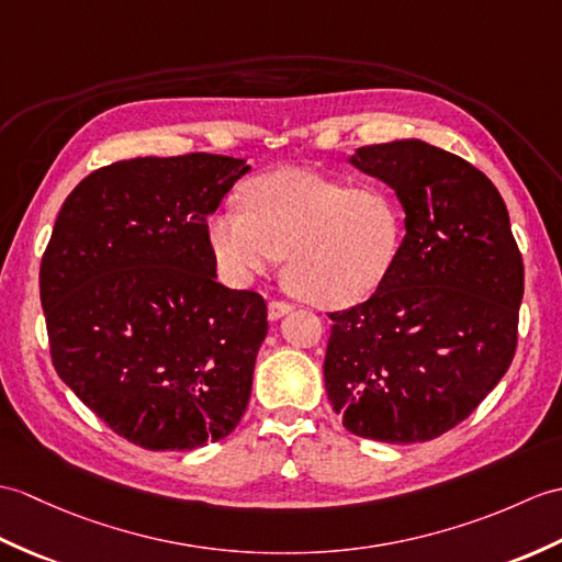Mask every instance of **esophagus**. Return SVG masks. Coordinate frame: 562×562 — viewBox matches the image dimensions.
<instances>
[{
  "label": "esophagus",
  "instance_id": "1",
  "mask_svg": "<svg viewBox=\"0 0 562 562\" xmlns=\"http://www.w3.org/2000/svg\"><path fill=\"white\" fill-rule=\"evenodd\" d=\"M294 308L292 302H282V299H272V302L268 304V318L270 321H278L282 316H286Z\"/></svg>",
  "mask_w": 562,
  "mask_h": 562
}]
</instances>
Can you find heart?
I'll list each match as a JSON object with an SVG mask.
<instances>
[{"label": "heart", "mask_w": 562, "mask_h": 562, "mask_svg": "<svg viewBox=\"0 0 562 562\" xmlns=\"http://www.w3.org/2000/svg\"><path fill=\"white\" fill-rule=\"evenodd\" d=\"M244 207H222L211 220L222 268L246 280L284 256L286 282L321 306L355 304L375 292L404 237V213L393 191L311 169L254 179Z\"/></svg>", "instance_id": "b5f03b06"}]
</instances>
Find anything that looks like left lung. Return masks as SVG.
Listing matches in <instances>:
<instances>
[{
    "label": "left lung",
    "mask_w": 562,
    "mask_h": 562,
    "mask_svg": "<svg viewBox=\"0 0 562 562\" xmlns=\"http://www.w3.org/2000/svg\"><path fill=\"white\" fill-rule=\"evenodd\" d=\"M349 162L397 191L407 234L367 302L328 313L325 390L355 436L434 440L510 369L525 263L498 189L460 155L395 140Z\"/></svg>",
    "instance_id": "1"
}]
</instances>
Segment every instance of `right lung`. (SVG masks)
<instances>
[{
  "mask_svg": "<svg viewBox=\"0 0 562 562\" xmlns=\"http://www.w3.org/2000/svg\"><path fill=\"white\" fill-rule=\"evenodd\" d=\"M249 165L189 153L90 172L41 263L55 371L116 436L193 450L229 436L251 397L266 299L215 280L207 215Z\"/></svg>",
  "mask_w": 562,
  "mask_h": 562,
  "instance_id": "1",
  "label": "right lung"
}]
</instances>
